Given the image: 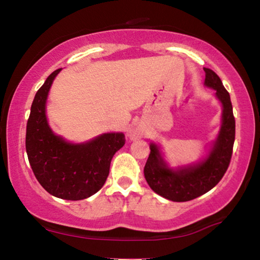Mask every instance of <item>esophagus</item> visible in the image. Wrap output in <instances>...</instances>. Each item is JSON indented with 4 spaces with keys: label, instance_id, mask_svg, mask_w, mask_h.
Instances as JSON below:
<instances>
[{
    "label": "esophagus",
    "instance_id": "34e87169",
    "mask_svg": "<svg viewBox=\"0 0 260 260\" xmlns=\"http://www.w3.org/2000/svg\"><path fill=\"white\" fill-rule=\"evenodd\" d=\"M133 134H134V136H136V134H137V133H136V132H133Z\"/></svg>",
    "mask_w": 260,
    "mask_h": 260
}]
</instances>
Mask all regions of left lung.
Returning a JSON list of instances; mask_svg holds the SVG:
<instances>
[{"instance_id": "8db88e82", "label": "left lung", "mask_w": 260, "mask_h": 260, "mask_svg": "<svg viewBox=\"0 0 260 260\" xmlns=\"http://www.w3.org/2000/svg\"><path fill=\"white\" fill-rule=\"evenodd\" d=\"M206 72L205 84L216 90L222 103V126L210 154L195 166L172 171L162 161L158 147L151 145V152L144 168V175L151 189L174 202H186L212 190L221 181L230 166L235 139V119L230 92L224 89L219 76L210 69Z\"/></svg>"}]
</instances>
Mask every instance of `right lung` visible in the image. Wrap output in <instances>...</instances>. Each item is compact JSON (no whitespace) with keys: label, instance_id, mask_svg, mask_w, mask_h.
Instances as JSON below:
<instances>
[{"label":"right lung","instance_id":"obj_1","mask_svg":"<svg viewBox=\"0 0 260 260\" xmlns=\"http://www.w3.org/2000/svg\"><path fill=\"white\" fill-rule=\"evenodd\" d=\"M61 69L48 76L38 90L26 128V151L33 174L51 195L84 200L107 181L113 155L124 145L122 133H108L82 145H72L48 127L45 105L51 84Z\"/></svg>","mask_w":260,"mask_h":260}]
</instances>
